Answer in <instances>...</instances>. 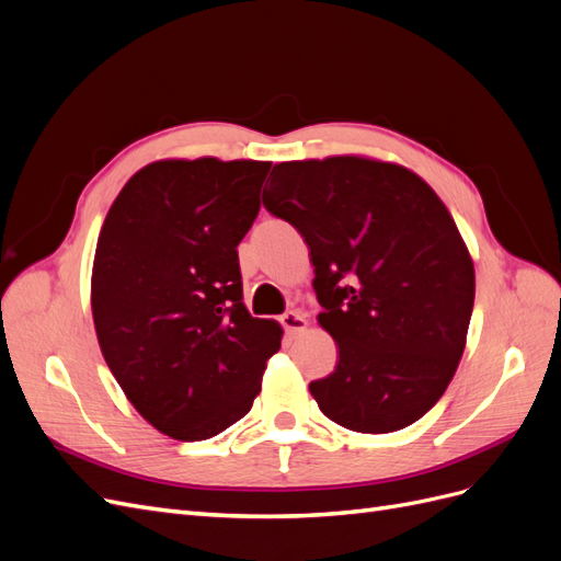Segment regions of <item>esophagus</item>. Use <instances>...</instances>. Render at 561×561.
I'll list each match as a JSON object with an SVG mask.
<instances>
[{
    "instance_id": "1",
    "label": "esophagus",
    "mask_w": 561,
    "mask_h": 561,
    "mask_svg": "<svg viewBox=\"0 0 561 561\" xmlns=\"http://www.w3.org/2000/svg\"><path fill=\"white\" fill-rule=\"evenodd\" d=\"M280 325L287 334H299V332L307 330L309 322H307V316H304L301 311H285L280 316Z\"/></svg>"
}]
</instances>
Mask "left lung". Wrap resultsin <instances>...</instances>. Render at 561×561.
I'll return each mask as SVG.
<instances>
[{"label": "left lung", "instance_id": "8db88e82", "mask_svg": "<svg viewBox=\"0 0 561 561\" xmlns=\"http://www.w3.org/2000/svg\"><path fill=\"white\" fill-rule=\"evenodd\" d=\"M264 208L309 245L318 322L339 346L309 383L355 433L412 426L443 398L466 348L474 268L445 203L412 171L360 157L287 161Z\"/></svg>", "mask_w": 561, "mask_h": 561}]
</instances>
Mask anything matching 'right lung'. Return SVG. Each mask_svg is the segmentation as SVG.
Instances as JSON below:
<instances>
[{"instance_id":"1","label":"right lung","mask_w":561,"mask_h":561,"mask_svg":"<svg viewBox=\"0 0 561 561\" xmlns=\"http://www.w3.org/2000/svg\"><path fill=\"white\" fill-rule=\"evenodd\" d=\"M268 161H157L116 196L93 262V320L114 379L182 443L227 431L262 388L280 325L243 307L239 243Z\"/></svg>"}]
</instances>
